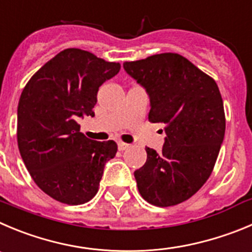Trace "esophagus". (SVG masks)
I'll use <instances>...</instances> for the list:
<instances>
[{
    "label": "esophagus",
    "mask_w": 252,
    "mask_h": 252,
    "mask_svg": "<svg viewBox=\"0 0 252 252\" xmlns=\"http://www.w3.org/2000/svg\"><path fill=\"white\" fill-rule=\"evenodd\" d=\"M128 148H129V144H126V143H123V142L118 143V149L122 150V152L126 149H128Z\"/></svg>",
    "instance_id": "esophagus-1"
}]
</instances>
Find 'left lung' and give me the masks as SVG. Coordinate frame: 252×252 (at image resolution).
<instances>
[{"instance_id": "left-lung-1", "label": "left lung", "mask_w": 252, "mask_h": 252, "mask_svg": "<svg viewBox=\"0 0 252 252\" xmlns=\"http://www.w3.org/2000/svg\"><path fill=\"white\" fill-rule=\"evenodd\" d=\"M123 67L149 95V122L166 134L160 153L145 148L147 161L134 171L138 190L155 206L178 205L205 184L216 163L225 135L221 94L210 76L178 53Z\"/></svg>"}]
</instances>
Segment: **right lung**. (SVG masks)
Segmentation results:
<instances>
[{
	"label": "right lung",
	"instance_id": "1",
	"mask_svg": "<svg viewBox=\"0 0 252 252\" xmlns=\"http://www.w3.org/2000/svg\"><path fill=\"white\" fill-rule=\"evenodd\" d=\"M119 69V63L67 48L23 88L17 108L18 149L37 187L60 203L81 205L93 199L105 163L118 150L113 140L88 139L77 121L94 117L98 89Z\"/></svg>",
	"mask_w": 252,
	"mask_h": 252
}]
</instances>
